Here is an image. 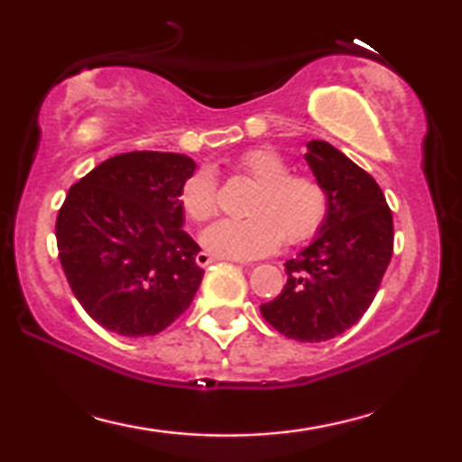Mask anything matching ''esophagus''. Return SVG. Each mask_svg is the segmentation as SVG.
I'll use <instances>...</instances> for the list:
<instances>
[{
    "label": "esophagus",
    "mask_w": 462,
    "mask_h": 462,
    "mask_svg": "<svg viewBox=\"0 0 462 462\" xmlns=\"http://www.w3.org/2000/svg\"><path fill=\"white\" fill-rule=\"evenodd\" d=\"M217 261H218V256L208 254V252H199V254L195 256V263H198L199 267H208V264H212V263H217Z\"/></svg>",
    "instance_id": "34e87169"
}]
</instances>
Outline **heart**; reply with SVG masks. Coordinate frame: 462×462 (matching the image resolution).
Returning a JSON list of instances; mask_svg holds the SVG:
<instances>
[{
  "instance_id": "heart-1",
  "label": "heart",
  "mask_w": 462,
  "mask_h": 462,
  "mask_svg": "<svg viewBox=\"0 0 462 462\" xmlns=\"http://www.w3.org/2000/svg\"><path fill=\"white\" fill-rule=\"evenodd\" d=\"M239 170L258 189L245 208L250 218L218 220L201 233L212 254L236 261H254L273 254L283 239L302 244L324 225L328 195L311 176L290 174V163L275 149L258 147L242 155ZM180 208L193 223L214 217L218 206L217 179L210 170L193 172L180 187Z\"/></svg>"
}]
</instances>
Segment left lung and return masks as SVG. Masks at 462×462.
Wrapping results in <instances>:
<instances>
[{
  "label": "left lung",
  "mask_w": 462,
  "mask_h": 462,
  "mask_svg": "<svg viewBox=\"0 0 462 462\" xmlns=\"http://www.w3.org/2000/svg\"><path fill=\"white\" fill-rule=\"evenodd\" d=\"M305 160L328 195L318 236L286 261L280 296L261 305L283 337L324 343L368 311L393 254V217L372 176L326 141H309Z\"/></svg>",
  "instance_id": "1"
}]
</instances>
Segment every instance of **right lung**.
<instances>
[{
  "instance_id": "1",
  "label": "right lung",
  "mask_w": 462,
  "mask_h": 462,
  "mask_svg": "<svg viewBox=\"0 0 462 462\" xmlns=\"http://www.w3.org/2000/svg\"><path fill=\"white\" fill-rule=\"evenodd\" d=\"M193 172L187 155L132 151L69 189L59 258L75 299L109 332L153 337L191 305L204 269L179 198Z\"/></svg>"
}]
</instances>
